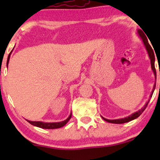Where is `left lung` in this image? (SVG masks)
<instances>
[{"mask_svg":"<svg viewBox=\"0 0 160 160\" xmlns=\"http://www.w3.org/2000/svg\"><path fill=\"white\" fill-rule=\"evenodd\" d=\"M138 35H139V36H140V38H141L142 39L143 43H144V46H146V50H147V52H148V54H149V58H150V62H151L152 70L153 72H154V75H155V77H156V68H155L154 51H153L152 48L151 46H150V45H149V42H148L147 38H146V35H145V34L143 33V32H142L141 30H138ZM155 88H156V84H155L154 87H153V90H152V91L151 95H150V98H152V93H153V92H154ZM149 101H148V102L146 103V104H145L144 107H143L142 108L140 109L139 111H136V112L133 113V114H131V115L128 116V117L124 118L115 119V120H109V119H106V118H103V117H102V118L104 119V121H106V122H110V123H113V124H123V123H126V122H131V121H132V120H134V119L137 118L139 117V116L141 115L143 111H145V109H146V107H147L148 104H149Z\"/></svg>","mask_w":160,"mask_h":160,"instance_id":"obj_1","label":"left lung"}]
</instances>
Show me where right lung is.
<instances>
[{
    "label": "right lung",
    "mask_w": 160,
    "mask_h": 160,
    "mask_svg": "<svg viewBox=\"0 0 160 160\" xmlns=\"http://www.w3.org/2000/svg\"><path fill=\"white\" fill-rule=\"evenodd\" d=\"M11 53L8 55V60H7V67L8 65L9 62V59H10V56H11ZM71 116H72V113L70 114L68 118L66 119L65 121L63 122H52V123H47V122H32V121H28V122H29L31 125H34V126L38 127V128H46V129H54V128H61V127L64 126L67 122H69V120L71 118Z\"/></svg>",
    "instance_id": "obj_1"
}]
</instances>
